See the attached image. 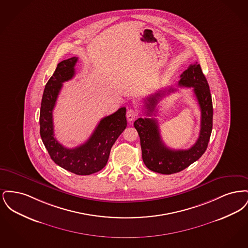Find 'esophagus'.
Returning a JSON list of instances; mask_svg holds the SVG:
<instances>
[{
	"label": "esophagus",
	"instance_id": "esophagus-1",
	"mask_svg": "<svg viewBox=\"0 0 248 248\" xmlns=\"http://www.w3.org/2000/svg\"><path fill=\"white\" fill-rule=\"evenodd\" d=\"M137 115H138V111L134 108H129L126 112V117L129 122H132L134 119L137 117Z\"/></svg>",
	"mask_w": 248,
	"mask_h": 248
}]
</instances>
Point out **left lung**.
I'll use <instances>...</instances> for the list:
<instances>
[{
    "mask_svg": "<svg viewBox=\"0 0 248 248\" xmlns=\"http://www.w3.org/2000/svg\"><path fill=\"white\" fill-rule=\"evenodd\" d=\"M179 86L192 87L201 108V129L199 138L188 150H172L166 147L161 139L157 120L155 118H139L134 126L138 131L142 159L145 165L152 171L170 175L180 172L197 161L207 149L213 126L212 97L209 85L203 75L200 64L189 65V68L180 75ZM176 89H168V93ZM166 90H161L145 100L147 116H152L158 101L165 96Z\"/></svg>",
    "mask_w": 248,
    "mask_h": 248,
    "instance_id": "left-lung-1",
    "label": "left lung"
}]
</instances>
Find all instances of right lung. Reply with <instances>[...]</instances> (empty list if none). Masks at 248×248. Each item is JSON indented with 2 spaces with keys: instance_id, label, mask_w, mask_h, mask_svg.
Wrapping results in <instances>:
<instances>
[{
  "instance_id": "1",
  "label": "right lung",
  "mask_w": 248,
  "mask_h": 248,
  "mask_svg": "<svg viewBox=\"0 0 248 248\" xmlns=\"http://www.w3.org/2000/svg\"><path fill=\"white\" fill-rule=\"evenodd\" d=\"M78 58L61 61L46 84L40 111V134L51 159L60 167L80 176L100 171L108 160L112 145L126 128V108H120L116 112L102 119L89 140L82 145L68 149L61 145L54 135L53 109L62 83L75 75Z\"/></svg>"
}]
</instances>
